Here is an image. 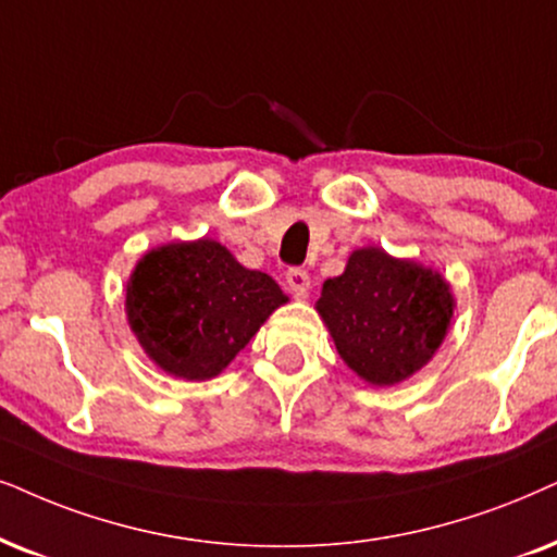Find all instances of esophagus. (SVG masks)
Masks as SVG:
<instances>
[{
  "mask_svg": "<svg viewBox=\"0 0 557 557\" xmlns=\"http://www.w3.org/2000/svg\"><path fill=\"white\" fill-rule=\"evenodd\" d=\"M285 283L290 287V293L295 298H306L308 290H311V274L306 270H300V267H293V270H287L285 274Z\"/></svg>",
  "mask_w": 557,
  "mask_h": 557,
  "instance_id": "34e87169",
  "label": "esophagus"
}]
</instances>
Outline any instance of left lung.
I'll return each instance as SVG.
<instances>
[{
	"instance_id": "8db88e82",
	"label": "left lung",
	"mask_w": 557,
	"mask_h": 557,
	"mask_svg": "<svg viewBox=\"0 0 557 557\" xmlns=\"http://www.w3.org/2000/svg\"><path fill=\"white\" fill-rule=\"evenodd\" d=\"M315 311L336 351L370 385H396L432 360L453 321L455 298L440 272L380 246L351 251L321 287Z\"/></svg>"
}]
</instances>
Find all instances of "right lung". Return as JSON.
<instances>
[{"mask_svg": "<svg viewBox=\"0 0 557 557\" xmlns=\"http://www.w3.org/2000/svg\"><path fill=\"white\" fill-rule=\"evenodd\" d=\"M287 302L270 274L246 270L213 238L174 242L140 257L125 313L149 360L182 380H210Z\"/></svg>", "mask_w": 557, "mask_h": 557, "instance_id": "add662e5", "label": "right lung"}]
</instances>
